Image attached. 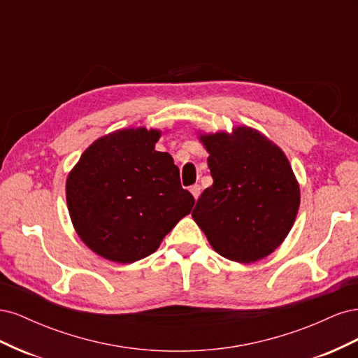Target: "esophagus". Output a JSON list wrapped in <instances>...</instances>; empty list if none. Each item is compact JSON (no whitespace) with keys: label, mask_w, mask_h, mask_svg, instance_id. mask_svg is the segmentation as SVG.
<instances>
[{"label":"esophagus","mask_w":358,"mask_h":358,"mask_svg":"<svg viewBox=\"0 0 358 358\" xmlns=\"http://www.w3.org/2000/svg\"><path fill=\"white\" fill-rule=\"evenodd\" d=\"M189 191H191V194L194 196V199L197 200V199L200 197V194H201V187L197 185V183H196V185H192V187L189 188Z\"/></svg>","instance_id":"esophagus-1"}]
</instances>
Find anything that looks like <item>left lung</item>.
<instances>
[{
  "mask_svg": "<svg viewBox=\"0 0 358 358\" xmlns=\"http://www.w3.org/2000/svg\"><path fill=\"white\" fill-rule=\"evenodd\" d=\"M209 152L213 185L192 218L224 258L254 263L284 242L300 206L299 182L288 158L254 128L200 134Z\"/></svg>",
  "mask_w": 358,
  "mask_h": 358,
  "instance_id": "1",
  "label": "left lung"
}]
</instances>
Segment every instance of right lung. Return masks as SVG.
<instances>
[{"label": "right lung", "mask_w": 358, "mask_h": 358, "mask_svg": "<svg viewBox=\"0 0 358 358\" xmlns=\"http://www.w3.org/2000/svg\"><path fill=\"white\" fill-rule=\"evenodd\" d=\"M158 129L127 128L85 150L66 183L76 233L95 254L129 264L154 254L192 206Z\"/></svg>", "instance_id": "1"}]
</instances>
